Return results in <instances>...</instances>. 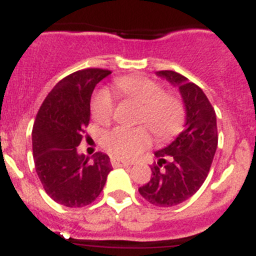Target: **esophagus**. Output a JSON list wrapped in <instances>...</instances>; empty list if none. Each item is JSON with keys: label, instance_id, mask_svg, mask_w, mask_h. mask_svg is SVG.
Masks as SVG:
<instances>
[{"label": "esophagus", "instance_id": "obj_1", "mask_svg": "<svg viewBox=\"0 0 256 256\" xmlns=\"http://www.w3.org/2000/svg\"><path fill=\"white\" fill-rule=\"evenodd\" d=\"M112 165L114 166V168H119V166H128V165H130V164L128 162H126V160L116 159V158H112Z\"/></svg>", "mask_w": 256, "mask_h": 256}]
</instances>
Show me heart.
<instances>
[{"label":"heart","instance_id":"1","mask_svg":"<svg viewBox=\"0 0 256 256\" xmlns=\"http://www.w3.org/2000/svg\"><path fill=\"white\" fill-rule=\"evenodd\" d=\"M114 87L122 98L138 104L137 123L148 126L156 140L172 138L180 130L186 116L182 100L177 94L162 91L160 83L148 76H123L115 80ZM91 112L97 123H108L114 114L112 94L108 91L97 92ZM146 127L115 126L104 133L101 144L115 158L133 159L151 144L150 132Z\"/></svg>","mask_w":256,"mask_h":256}]
</instances>
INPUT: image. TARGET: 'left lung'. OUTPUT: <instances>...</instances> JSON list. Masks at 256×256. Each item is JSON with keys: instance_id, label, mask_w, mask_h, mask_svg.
Masks as SVG:
<instances>
[{"instance_id": "obj_1", "label": "left lung", "mask_w": 256, "mask_h": 256, "mask_svg": "<svg viewBox=\"0 0 256 256\" xmlns=\"http://www.w3.org/2000/svg\"><path fill=\"white\" fill-rule=\"evenodd\" d=\"M156 76L178 87L186 124L170 144L155 151L158 162L151 166V180L138 192L152 205L168 208L186 201L202 186L218 146V130L214 108L198 86L172 70Z\"/></svg>"}]
</instances>
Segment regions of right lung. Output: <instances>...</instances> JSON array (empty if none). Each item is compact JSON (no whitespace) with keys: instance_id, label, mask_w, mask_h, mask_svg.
I'll return each instance as SVG.
<instances>
[{"instance_id":"add662e5","label":"right lung","mask_w":256,"mask_h":256,"mask_svg":"<svg viewBox=\"0 0 256 256\" xmlns=\"http://www.w3.org/2000/svg\"><path fill=\"white\" fill-rule=\"evenodd\" d=\"M108 74L110 70L84 69L65 76L52 88L36 116L32 130L36 172L47 195L64 206L94 202L112 170L106 154L90 158L76 151L91 118L92 92Z\"/></svg>"}]
</instances>
